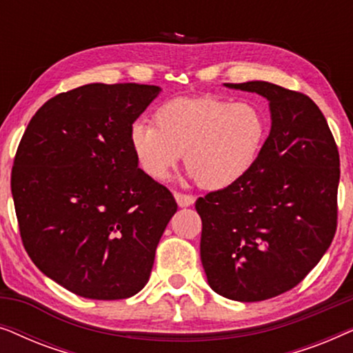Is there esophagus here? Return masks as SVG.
I'll return each instance as SVG.
<instances>
[{
    "label": "esophagus",
    "mask_w": 353,
    "mask_h": 353,
    "mask_svg": "<svg viewBox=\"0 0 353 353\" xmlns=\"http://www.w3.org/2000/svg\"><path fill=\"white\" fill-rule=\"evenodd\" d=\"M175 199L180 207H190L194 204V197L190 194H183V192H175Z\"/></svg>",
    "instance_id": "1"
}]
</instances>
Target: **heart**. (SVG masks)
<instances>
[{"mask_svg":"<svg viewBox=\"0 0 353 353\" xmlns=\"http://www.w3.org/2000/svg\"><path fill=\"white\" fill-rule=\"evenodd\" d=\"M154 123L130 128L141 170L165 180L185 152V167L205 190H223L248 175L262 152L268 123L250 103L201 96L176 98L154 112Z\"/></svg>","mask_w":353,"mask_h":353,"instance_id":"b5f03b06","label":"heart"}]
</instances>
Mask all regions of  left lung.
Segmentation results:
<instances>
[{"instance_id": "obj_1", "label": "left lung", "mask_w": 353, "mask_h": 353, "mask_svg": "<svg viewBox=\"0 0 353 353\" xmlns=\"http://www.w3.org/2000/svg\"><path fill=\"white\" fill-rule=\"evenodd\" d=\"M225 86L263 96L272 130L248 175L196 201L201 260L216 294L267 301L297 286L332 243L339 151L308 96L268 81Z\"/></svg>"}]
</instances>
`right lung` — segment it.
<instances>
[{"label": "right lung", "mask_w": 353, "mask_h": 353, "mask_svg": "<svg viewBox=\"0 0 353 353\" xmlns=\"http://www.w3.org/2000/svg\"><path fill=\"white\" fill-rule=\"evenodd\" d=\"M161 88L90 83L46 101L23 133L11 191L28 257L67 291L96 301L138 294L176 212L141 168L130 128Z\"/></svg>", "instance_id": "right-lung-1"}]
</instances>
